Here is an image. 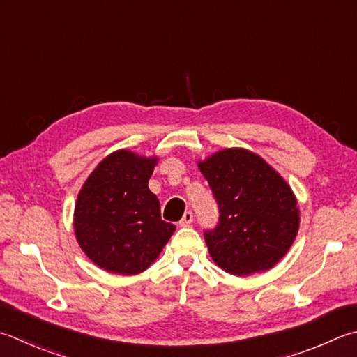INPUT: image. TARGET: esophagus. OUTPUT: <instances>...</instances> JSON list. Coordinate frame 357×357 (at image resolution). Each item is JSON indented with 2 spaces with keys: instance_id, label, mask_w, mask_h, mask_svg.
Segmentation results:
<instances>
[{
  "instance_id": "obj_1",
  "label": "esophagus",
  "mask_w": 357,
  "mask_h": 357,
  "mask_svg": "<svg viewBox=\"0 0 357 357\" xmlns=\"http://www.w3.org/2000/svg\"><path fill=\"white\" fill-rule=\"evenodd\" d=\"M192 222H193V213H192L190 211H188V212H185V213L183 215V220L179 221V225L185 227V226H190Z\"/></svg>"
}]
</instances>
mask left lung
Segmentation results:
<instances>
[{
	"instance_id": "left-lung-1",
	"label": "left lung",
	"mask_w": 357,
	"mask_h": 357,
	"mask_svg": "<svg viewBox=\"0 0 357 357\" xmlns=\"http://www.w3.org/2000/svg\"><path fill=\"white\" fill-rule=\"evenodd\" d=\"M198 169L220 207V222L204 232L212 260L232 275L268 271L294 243L300 211L283 176L246 149L216 151Z\"/></svg>"
}]
</instances>
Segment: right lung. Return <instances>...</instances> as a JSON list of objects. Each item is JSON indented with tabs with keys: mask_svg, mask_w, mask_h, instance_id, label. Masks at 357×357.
Returning <instances> with one entry per match:
<instances>
[{
	"mask_svg": "<svg viewBox=\"0 0 357 357\" xmlns=\"http://www.w3.org/2000/svg\"><path fill=\"white\" fill-rule=\"evenodd\" d=\"M158 160L123 149L113 151L91 172L77 195V243L103 271L141 274L176 229L160 218L159 199L149 188Z\"/></svg>",
	"mask_w": 357,
	"mask_h": 357,
	"instance_id": "1",
	"label": "right lung"
}]
</instances>
